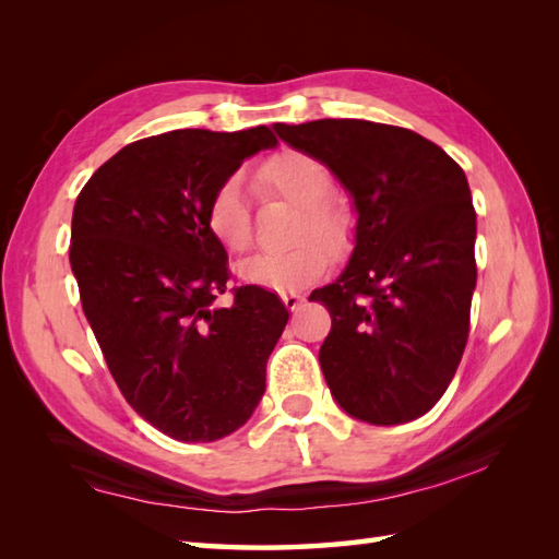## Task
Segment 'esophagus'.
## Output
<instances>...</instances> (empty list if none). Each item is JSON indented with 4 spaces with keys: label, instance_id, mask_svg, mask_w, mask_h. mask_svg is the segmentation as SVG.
<instances>
[{
    "label": "esophagus",
    "instance_id": "obj_1",
    "mask_svg": "<svg viewBox=\"0 0 559 559\" xmlns=\"http://www.w3.org/2000/svg\"><path fill=\"white\" fill-rule=\"evenodd\" d=\"M281 300H283V305H286L288 307V310L290 312H295V310H298V307L302 305V295L300 293H286V295H281Z\"/></svg>",
    "mask_w": 559,
    "mask_h": 559
}]
</instances>
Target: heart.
<instances>
[{
  "mask_svg": "<svg viewBox=\"0 0 559 559\" xmlns=\"http://www.w3.org/2000/svg\"><path fill=\"white\" fill-rule=\"evenodd\" d=\"M259 182L302 209L298 240L312 235L329 249H338L346 240V218L326 201L334 182L324 163L298 151L281 153L261 165ZM206 228L228 252H245L252 245V213L242 175L225 177L213 189L206 206ZM318 243L305 240L288 252L257 254L237 266V276L247 286L271 293L302 290L322 276L329 264L326 249Z\"/></svg>",
  "mask_w": 559,
  "mask_h": 559,
  "instance_id": "heart-1",
  "label": "heart"
}]
</instances>
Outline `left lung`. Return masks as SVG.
Here are the masks:
<instances>
[{"label":"left lung","mask_w":559,"mask_h":559,"mask_svg":"<svg viewBox=\"0 0 559 559\" xmlns=\"http://www.w3.org/2000/svg\"><path fill=\"white\" fill-rule=\"evenodd\" d=\"M353 199V252L312 290L331 314L319 362L350 418L401 425L442 399L468 341L476 211L468 180L432 141L367 120L273 124Z\"/></svg>","instance_id":"1"}]
</instances>
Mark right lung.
Segmentation results:
<instances>
[{
	"label": "right lung",
	"instance_id": "obj_1",
	"mask_svg": "<svg viewBox=\"0 0 559 559\" xmlns=\"http://www.w3.org/2000/svg\"><path fill=\"white\" fill-rule=\"evenodd\" d=\"M276 144L269 127L148 136L76 199L69 261L83 314L129 406L180 442H216L252 418L288 324L286 305L254 286L216 302L228 254L206 228L213 189Z\"/></svg>",
	"mask_w": 559,
	"mask_h": 559
}]
</instances>
